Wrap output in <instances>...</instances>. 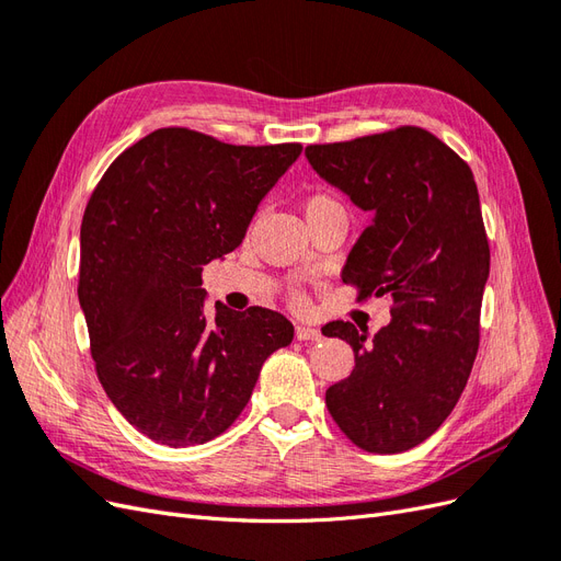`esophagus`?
Masks as SVG:
<instances>
[{
    "mask_svg": "<svg viewBox=\"0 0 561 561\" xmlns=\"http://www.w3.org/2000/svg\"><path fill=\"white\" fill-rule=\"evenodd\" d=\"M295 336L299 339V342H320V339H322L320 330H316V328H309V325H297V330H295Z\"/></svg>",
    "mask_w": 561,
    "mask_h": 561,
    "instance_id": "esophagus-1",
    "label": "esophagus"
}]
</instances>
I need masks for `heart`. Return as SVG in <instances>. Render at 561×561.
<instances>
[{
    "label": "heart",
    "mask_w": 561,
    "mask_h": 561,
    "mask_svg": "<svg viewBox=\"0 0 561 561\" xmlns=\"http://www.w3.org/2000/svg\"><path fill=\"white\" fill-rule=\"evenodd\" d=\"M328 206H339V203L334 201V198H330V196H322V194H318V196H311L307 203H304V210H318V208H328Z\"/></svg>",
    "instance_id": "heart-1"
}]
</instances>
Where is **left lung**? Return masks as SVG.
<instances>
[{
  "mask_svg": "<svg viewBox=\"0 0 561 561\" xmlns=\"http://www.w3.org/2000/svg\"><path fill=\"white\" fill-rule=\"evenodd\" d=\"M313 171L371 215L342 271L360 299L393 297L369 339L336 320L355 367L325 404L353 445L400 454L428 439L461 398L480 346L489 243L468 163L433 133L402 126L351 142L309 145Z\"/></svg>",
  "mask_w": 561,
  "mask_h": 561,
  "instance_id": "8db88e82",
  "label": "left lung"
}]
</instances>
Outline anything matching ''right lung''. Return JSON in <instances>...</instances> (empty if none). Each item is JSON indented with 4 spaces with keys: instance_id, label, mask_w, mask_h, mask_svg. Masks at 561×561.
Here are the masks:
<instances>
[{
    "instance_id": "obj_1",
    "label": "right lung",
    "mask_w": 561,
    "mask_h": 561,
    "mask_svg": "<svg viewBox=\"0 0 561 561\" xmlns=\"http://www.w3.org/2000/svg\"><path fill=\"white\" fill-rule=\"evenodd\" d=\"M301 145H227L159 128L98 182L81 219L79 304L107 398L165 447L225 433L271 353L293 342L278 311L206 316L203 266L239 248Z\"/></svg>"
}]
</instances>
